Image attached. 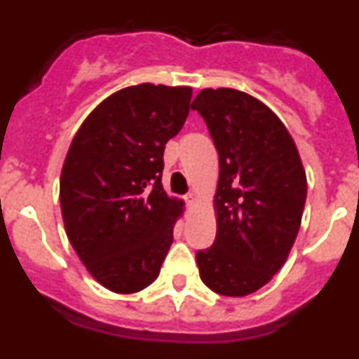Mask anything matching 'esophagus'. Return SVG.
I'll list each match as a JSON object with an SVG mask.
<instances>
[{
    "instance_id": "34e87169",
    "label": "esophagus",
    "mask_w": 359,
    "mask_h": 359,
    "mask_svg": "<svg viewBox=\"0 0 359 359\" xmlns=\"http://www.w3.org/2000/svg\"><path fill=\"white\" fill-rule=\"evenodd\" d=\"M187 201H189L190 205H192V203H196V194H194V192H190V194H187Z\"/></svg>"
}]
</instances>
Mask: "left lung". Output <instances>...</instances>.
Masks as SVG:
<instances>
[{
	"instance_id": "1",
	"label": "left lung",
	"mask_w": 359,
	"mask_h": 359,
	"mask_svg": "<svg viewBox=\"0 0 359 359\" xmlns=\"http://www.w3.org/2000/svg\"><path fill=\"white\" fill-rule=\"evenodd\" d=\"M219 154L217 233L199 250V277L224 297H246L271 280L297 239L307 182L297 145L273 111L231 88L192 102Z\"/></svg>"
}]
</instances>
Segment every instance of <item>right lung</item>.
Listing matches in <instances>:
<instances>
[{
  "mask_svg": "<svg viewBox=\"0 0 359 359\" xmlns=\"http://www.w3.org/2000/svg\"><path fill=\"white\" fill-rule=\"evenodd\" d=\"M189 86H129L91 111L66 154L61 212L91 277L115 293L156 280L183 201L161 185L165 144L190 111Z\"/></svg>",
  "mask_w": 359,
  "mask_h": 359,
  "instance_id": "obj_1",
  "label": "right lung"
}]
</instances>
